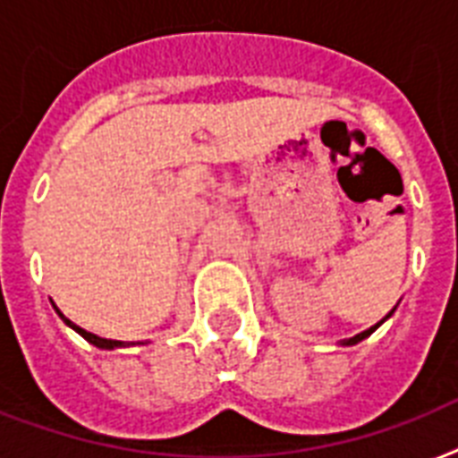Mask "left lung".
I'll list each match as a JSON object with an SVG mask.
<instances>
[{"mask_svg": "<svg viewBox=\"0 0 458 458\" xmlns=\"http://www.w3.org/2000/svg\"><path fill=\"white\" fill-rule=\"evenodd\" d=\"M392 311H394V309H392ZM392 311H390V313H392ZM390 313H387V316H385V318H390ZM385 318H383V320H385ZM383 320H380V323H383ZM380 323H376V326H373V327H369V330H363V333L354 335V337H349V340H344V342H342V344H356V342L366 340V337H369V335L373 333V330H376L377 326H380Z\"/></svg>", "mask_w": 458, "mask_h": 458, "instance_id": "obj_1", "label": "left lung"}]
</instances>
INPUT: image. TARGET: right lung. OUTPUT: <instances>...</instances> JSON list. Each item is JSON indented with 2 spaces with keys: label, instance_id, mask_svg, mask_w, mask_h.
Masks as SVG:
<instances>
[{
  "label": "right lung",
  "instance_id": "right-lung-1",
  "mask_svg": "<svg viewBox=\"0 0 458 458\" xmlns=\"http://www.w3.org/2000/svg\"><path fill=\"white\" fill-rule=\"evenodd\" d=\"M54 309H56V306H54ZM56 313H59V316H61V320H64V323H66L68 327H73L75 333H78V335H82V337H85V340H88L89 344H95V347H99V349H116V347H128V344H125V342H121V340H106V337H97V335L88 333V330H82L81 326H75L73 320H68L66 316H64V313L59 311V309H56Z\"/></svg>",
  "mask_w": 458,
  "mask_h": 458
}]
</instances>
